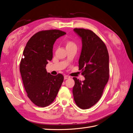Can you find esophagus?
<instances>
[{
    "instance_id": "obj_1",
    "label": "esophagus",
    "mask_w": 133,
    "mask_h": 133,
    "mask_svg": "<svg viewBox=\"0 0 133 133\" xmlns=\"http://www.w3.org/2000/svg\"><path fill=\"white\" fill-rule=\"evenodd\" d=\"M70 78V77L69 76H68V75H65L64 76V78L65 79H69V78Z\"/></svg>"
}]
</instances>
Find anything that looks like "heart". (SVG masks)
I'll use <instances>...</instances> for the list:
<instances>
[{
	"label": "heart",
	"instance_id": "b5f03b06",
	"mask_svg": "<svg viewBox=\"0 0 133 133\" xmlns=\"http://www.w3.org/2000/svg\"><path fill=\"white\" fill-rule=\"evenodd\" d=\"M66 48H69L72 47H77L76 44L72 41H67L65 42Z\"/></svg>",
	"mask_w": 133,
	"mask_h": 133
}]
</instances>
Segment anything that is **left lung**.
Here are the masks:
<instances>
[{
  "instance_id": "left-lung-1",
  "label": "left lung",
  "mask_w": 133,
  "mask_h": 133,
  "mask_svg": "<svg viewBox=\"0 0 133 133\" xmlns=\"http://www.w3.org/2000/svg\"><path fill=\"white\" fill-rule=\"evenodd\" d=\"M82 40V50L78 61L79 70L84 81L73 77L72 92L75 103L82 109L92 107L100 99L109 78V56L105 44L92 31L75 28Z\"/></svg>"
}]
</instances>
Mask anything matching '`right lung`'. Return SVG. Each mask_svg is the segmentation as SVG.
Returning <instances> with one entry per match:
<instances>
[{"label": "right lung", "instance_id": "right-lung-1", "mask_svg": "<svg viewBox=\"0 0 133 133\" xmlns=\"http://www.w3.org/2000/svg\"><path fill=\"white\" fill-rule=\"evenodd\" d=\"M60 30L42 31L34 35L26 43L20 63V72L27 96L36 105H50L57 95L63 76H53L47 72L46 64L53 57L56 39L66 35Z\"/></svg>", "mask_w": 133, "mask_h": 133}]
</instances>
